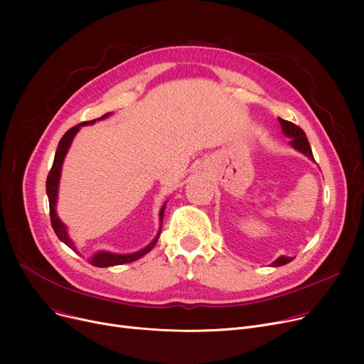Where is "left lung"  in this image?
I'll return each instance as SVG.
<instances>
[{
	"mask_svg": "<svg viewBox=\"0 0 364 364\" xmlns=\"http://www.w3.org/2000/svg\"><path fill=\"white\" fill-rule=\"evenodd\" d=\"M279 122H280V125H282V131L284 132V136L291 139L289 144H291L294 149H296L298 151L304 153L305 156H309L311 161H314L313 151H311L310 143H309V140H307V136H305V132H304L298 125H295V124H292V122H289V121H284V119L279 118ZM292 259H294V258H291V257H279L272 265H273V267H280V265H284V264L291 262Z\"/></svg>",
	"mask_w": 364,
	"mask_h": 364,
	"instance_id": "obj_1",
	"label": "left lung"
}]
</instances>
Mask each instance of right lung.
<instances>
[{"instance_id":"right-lung-1","label":"right lung","mask_w":364,"mask_h":364,"mask_svg":"<svg viewBox=\"0 0 364 364\" xmlns=\"http://www.w3.org/2000/svg\"><path fill=\"white\" fill-rule=\"evenodd\" d=\"M110 114L106 113L103 114V117L97 118V119H92V121H85V122H81L76 127H72L65 136L62 137V140L59 141V146H57V150H55V155H54V162H53V166L48 172V177H47V183H46V187H47V196H48V203H50V218H51V225H53V230L54 233L57 235V237H59L65 245H68L70 250H73L75 252L76 247L73 245V242L70 240L69 235H68V230H66V225L62 223V220L57 217V213H55V203H57V193H59V180H60V174H62V165H63V161H65V156L66 153L72 144V140L73 137L76 136V132L80 131L81 127L84 125H91L94 124L95 121H102L105 118H107ZM164 213H165V203L164 206L161 208V213H159V220H161V227H162V218H164ZM161 235V230L158 233V236L153 239L146 247H143L141 251H137L134 254H112V252H106V251H100L97 254H94V257L90 259L91 265L94 267H110V265H121V264H127V262H132L136 261L139 258H141L143 255H146L147 252H150L153 250V246L156 245L158 242V237Z\"/></svg>"}]
</instances>
